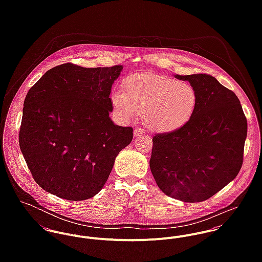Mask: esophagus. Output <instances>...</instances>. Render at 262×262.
Wrapping results in <instances>:
<instances>
[{"label": "esophagus", "mask_w": 262, "mask_h": 262, "mask_svg": "<svg viewBox=\"0 0 262 262\" xmlns=\"http://www.w3.org/2000/svg\"><path fill=\"white\" fill-rule=\"evenodd\" d=\"M142 134H144V129H142V128H135V130H134V136H140V135H142Z\"/></svg>", "instance_id": "esophagus-1"}]
</instances>
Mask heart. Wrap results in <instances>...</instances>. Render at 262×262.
I'll use <instances>...</instances> for the list:
<instances>
[{
  "instance_id": "obj_1",
  "label": "heart",
  "mask_w": 262,
  "mask_h": 262,
  "mask_svg": "<svg viewBox=\"0 0 262 262\" xmlns=\"http://www.w3.org/2000/svg\"><path fill=\"white\" fill-rule=\"evenodd\" d=\"M115 111L124 119L144 113L150 127L157 131H172L183 126L195 108L193 88L165 75L138 74L129 76L122 94L113 96Z\"/></svg>"
}]
</instances>
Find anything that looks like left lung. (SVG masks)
Returning <instances> with one entry per match:
<instances>
[{
  "label": "left lung",
  "mask_w": 262,
  "mask_h": 262,
  "mask_svg": "<svg viewBox=\"0 0 262 262\" xmlns=\"http://www.w3.org/2000/svg\"><path fill=\"white\" fill-rule=\"evenodd\" d=\"M176 76L193 88L195 108L179 129L153 136L150 169L165 194L187 203L203 202L239 173L247 120L237 96L214 76Z\"/></svg>",
  "instance_id": "obj_1"
}]
</instances>
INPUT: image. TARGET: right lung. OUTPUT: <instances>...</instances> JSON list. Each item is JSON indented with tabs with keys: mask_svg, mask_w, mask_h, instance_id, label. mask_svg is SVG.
Returning a JSON list of instances; mask_svg holds the SVG:
<instances>
[{
	"mask_svg": "<svg viewBox=\"0 0 262 262\" xmlns=\"http://www.w3.org/2000/svg\"><path fill=\"white\" fill-rule=\"evenodd\" d=\"M122 66L86 69L64 63L47 71L24 101L19 145L39 187L69 201L97 194L132 127L109 117Z\"/></svg>",
	"mask_w": 262,
	"mask_h": 262,
	"instance_id": "1",
	"label": "right lung"
}]
</instances>
